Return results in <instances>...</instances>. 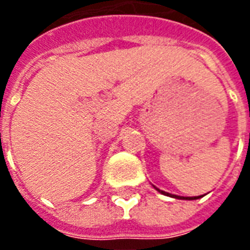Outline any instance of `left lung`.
Wrapping results in <instances>:
<instances>
[{
  "label": "left lung",
  "instance_id": "8db88e82",
  "mask_svg": "<svg viewBox=\"0 0 250 250\" xmlns=\"http://www.w3.org/2000/svg\"><path fill=\"white\" fill-rule=\"evenodd\" d=\"M154 188H156V187H154ZM156 189L158 190V192H161V193H162V194H166V196H170V197H175V198H183V197H180V196H175V194H170V193H167V192H164V190L158 189V188H156ZM196 198H200V197H190V198H184V200H196Z\"/></svg>",
  "mask_w": 250,
  "mask_h": 250
}]
</instances>
